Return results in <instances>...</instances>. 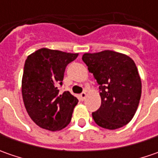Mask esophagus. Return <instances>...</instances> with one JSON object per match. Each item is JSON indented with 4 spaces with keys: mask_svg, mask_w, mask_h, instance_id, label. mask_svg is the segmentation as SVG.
Listing matches in <instances>:
<instances>
[{
    "mask_svg": "<svg viewBox=\"0 0 158 158\" xmlns=\"http://www.w3.org/2000/svg\"><path fill=\"white\" fill-rule=\"evenodd\" d=\"M86 97H87V94H86L85 92H82V93H81V94L79 95V99L81 101H83L85 99Z\"/></svg>",
    "mask_w": 158,
    "mask_h": 158,
    "instance_id": "1",
    "label": "esophagus"
}]
</instances>
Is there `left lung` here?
<instances>
[{"label":"left lung","instance_id":"obj_1","mask_svg":"<svg viewBox=\"0 0 158 158\" xmlns=\"http://www.w3.org/2000/svg\"><path fill=\"white\" fill-rule=\"evenodd\" d=\"M82 59L99 84L101 106L92 112L94 121L110 130L122 127L134 117L142 94L135 61L126 54L110 50L84 53Z\"/></svg>","mask_w":158,"mask_h":158}]
</instances>
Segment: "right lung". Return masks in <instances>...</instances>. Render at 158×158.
Masks as SVG:
<instances>
[{
  "label": "right lung",
  "mask_w": 158,
  "mask_h": 158,
  "mask_svg": "<svg viewBox=\"0 0 158 158\" xmlns=\"http://www.w3.org/2000/svg\"><path fill=\"white\" fill-rule=\"evenodd\" d=\"M78 53L41 48L25 60L22 79V94L29 116L39 127L58 131L70 123L78 99L58 87L62 85L66 67Z\"/></svg>",
  "instance_id": "add662e5"
}]
</instances>
